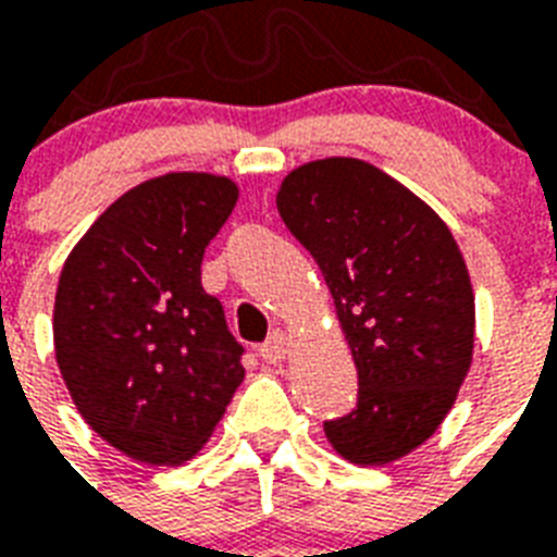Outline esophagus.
<instances>
[{
	"label": "esophagus",
	"mask_w": 557,
	"mask_h": 557,
	"mask_svg": "<svg viewBox=\"0 0 557 557\" xmlns=\"http://www.w3.org/2000/svg\"><path fill=\"white\" fill-rule=\"evenodd\" d=\"M286 352H288V338L283 335V332H274V335H271V338L260 347V356L265 364H280V361L286 358Z\"/></svg>",
	"instance_id": "obj_1"
}]
</instances>
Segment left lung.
I'll return each instance as SVG.
<instances>
[{
  "label": "left lung",
  "instance_id": "obj_1",
  "mask_svg": "<svg viewBox=\"0 0 557 557\" xmlns=\"http://www.w3.org/2000/svg\"><path fill=\"white\" fill-rule=\"evenodd\" d=\"M277 210L330 286L358 370V405L323 424L356 466L431 440L474 358V288L440 213L361 159H318L283 178Z\"/></svg>",
  "mask_w": 557,
  "mask_h": 557
}]
</instances>
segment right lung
<instances>
[{
	"label": "right lung",
	"mask_w": 557,
	"mask_h": 557,
	"mask_svg": "<svg viewBox=\"0 0 557 557\" xmlns=\"http://www.w3.org/2000/svg\"><path fill=\"white\" fill-rule=\"evenodd\" d=\"M239 199L213 173H164L109 205L57 283L54 356L74 407L112 448L178 466L216 431L245 370L201 257Z\"/></svg>",
	"instance_id": "1"
}]
</instances>
